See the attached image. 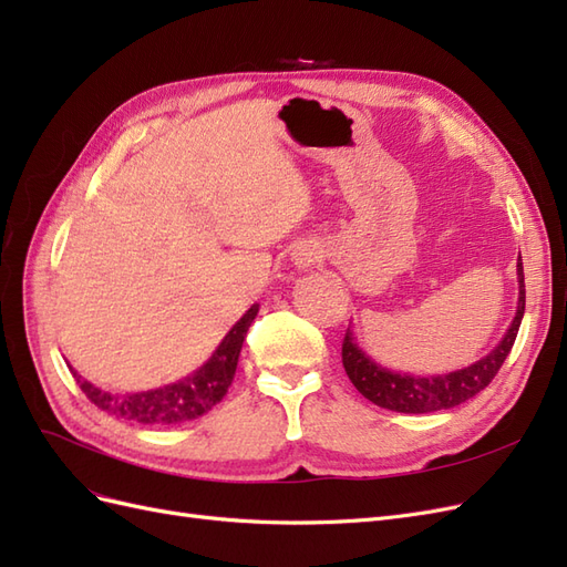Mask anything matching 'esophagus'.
I'll return each instance as SVG.
<instances>
[{"instance_id":"1","label":"esophagus","mask_w":567,"mask_h":567,"mask_svg":"<svg viewBox=\"0 0 567 567\" xmlns=\"http://www.w3.org/2000/svg\"><path fill=\"white\" fill-rule=\"evenodd\" d=\"M290 260H293V265L298 269L307 271V269H312L321 260V248L317 244H312V241H305V244H300L293 250V257H290Z\"/></svg>"}]
</instances>
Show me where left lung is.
Segmentation results:
<instances>
[{
	"mask_svg": "<svg viewBox=\"0 0 567 567\" xmlns=\"http://www.w3.org/2000/svg\"><path fill=\"white\" fill-rule=\"evenodd\" d=\"M518 312L511 321V329L506 331L499 346H496L487 357L480 359V362L444 375H425V379L423 375L394 373L379 367L371 357L359 350L352 333L348 331L346 340H342V367H346L348 379L367 400L383 409L400 411V414H427V411L452 409L456 404H463L492 383L496 371L502 369L504 359L508 357L513 342H516L525 315L523 260H518Z\"/></svg>",
	"mask_w": 567,
	"mask_h": 567,
	"instance_id": "obj_1",
	"label": "left lung"
}]
</instances>
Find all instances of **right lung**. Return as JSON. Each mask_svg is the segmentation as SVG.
<instances>
[{"instance_id":"right-lung-1","label":"right lung","mask_w":567,"mask_h":567,"mask_svg":"<svg viewBox=\"0 0 567 567\" xmlns=\"http://www.w3.org/2000/svg\"><path fill=\"white\" fill-rule=\"evenodd\" d=\"M257 310H260V307L252 305L250 310L234 323V329L219 342V348L213 352L208 362L177 383L146 392L113 394L80 379L73 367L71 371L82 392L87 394V400L99 409L109 411L115 419L136 421L144 425H175L184 421H194L203 414H208V411L227 394L236 373L238 354H241L244 348V338L250 329L252 319L257 317Z\"/></svg>"}]
</instances>
